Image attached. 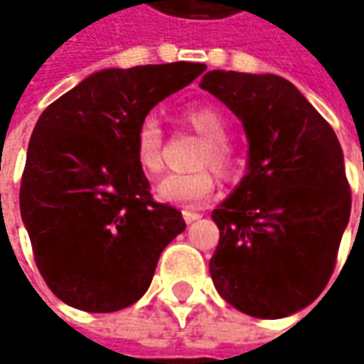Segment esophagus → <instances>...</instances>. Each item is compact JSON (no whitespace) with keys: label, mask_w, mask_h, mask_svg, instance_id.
I'll return each mask as SVG.
<instances>
[{"label":"esophagus","mask_w":364,"mask_h":364,"mask_svg":"<svg viewBox=\"0 0 364 364\" xmlns=\"http://www.w3.org/2000/svg\"><path fill=\"white\" fill-rule=\"evenodd\" d=\"M182 217H184L186 223H194V220H198L203 215H200V213H196V210H192V208H184V210H182Z\"/></svg>","instance_id":"esophagus-1"}]
</instances>
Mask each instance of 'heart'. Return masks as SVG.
Wrapping results in <instances>:
<instances>
[{"label":"heart","mask_w":364,"mask_h":364,"mask_svg":"<svg viewBox=\"0 0 364 364\" xmlns=\"http://www.w3.org/2000/svg\"><path fill=\"white\" fill-rule=\"evenodd\" d=\"M184 121L192 132L200 135L204 146L196 158V166H210L220 176H229L237 166L235 147L229 144V121L213 105L190 107ZM137 166L149 176L164 170V132L160 121L147 115L139 121L133 139ZM217 188V178L210 168H200L188 174H170L158 182L156 196L161 203L194 206L210 198Z\"/></svg>","instance_id":"b5f03b06"}]
</instances>
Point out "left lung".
Segmentation results:
<instances>
[{
  "label": "left lung",
  "instance_id": "left-lung-1",
  "mask_svg": "<svg viewBox=\"0 0 364 364\" xmlns=\"http://www.w3.org/2000/svg\"><path fill=\"white\" fill-rule=\"evenodd\" d=\"M200 87L243 121L247 174L213 210L217 291L243 314L284 318L322 294L350 217L343 147L328 121L277 75L210 70Z\"/></svg>",
  "mask_w": 364,
  "mask_h": 364
}]
</instances>
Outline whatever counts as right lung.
Listing matches in <instances>:
<instances>
[{
  "label": "right lung",
  "instance_id": "1",
  "mask_svg": "<svg viewBox=\"0 0 364 364\" xmlns=\"http://www.w3.org/2000/svg\"><path fill=\"white\" fill-rule=\"evenodd\" d=\"M204 70L200 63L105 68L40 115L20 213L36 265L64 304L95 314L135 304L166 245L186 229L180 210L151 198L133 139L154 107Z\"/></svg>",
  "mask_w": 364,
  "mask_h": 364
}]
</instances>
